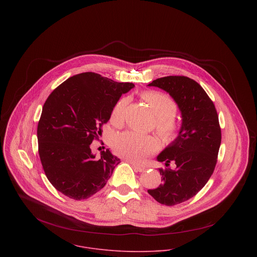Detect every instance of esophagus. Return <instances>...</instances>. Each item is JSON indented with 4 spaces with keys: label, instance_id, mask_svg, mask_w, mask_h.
Instances as JSON below:
<instances>
[{
    "label": "esophagus",
    "instance_id": "34e87169",
    "mask_svg": "<svg viewBox=\"0 0 257 257\" xmlns=\"http://www.w3.org/2000/svg\"><path fill=\"white\" fill-rule=\"evenodd\" d=\"M131 164H132V165H133V167H134L137 171H139V172H144V171H146V170H147V168H146V167H144V166L137 165V164H135V163H133V162H131Z\"/></svg>",
    "mask_w": 257,
    "mask_h": 257
}]
</instances>
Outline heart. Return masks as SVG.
<instances>
[{"mask_svg": "<svg viewBox=\"0 0 257 257\" xmlns=\"http://www.w3.org/2000/svg\"><path fill=\"white\" fill-rule=\"evenodd\" d=\"M142 98L157 116L156 127L158 133L165 139L174 138L178 131V124L173 119L177 112L175 102L168 95L157 91L145 92L142 94ZM127 103V98H121L113 106L110 112V121L113 124H120L122 122L123 111ZM111 146L117 155L135 163H141L156 151L158 142L152 137H144L133 132H124L113 138Z\"/></svg>", "mask_w": 257, "mask_h": 257, "instance_id": "b5f03b06", "label": "heart"}]
</instances>
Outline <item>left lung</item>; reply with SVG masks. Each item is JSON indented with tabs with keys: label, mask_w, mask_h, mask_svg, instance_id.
I'll return each instance as SVG.
<instances>
[{
	"label": "left lung",
	"mask_w": 257,
	"mask_h": 257,
	"mask_svg": "<svg viewBox=\"0 0 257 257\" xmlns=\"http://www.w3.org/2000/svg\"><path fill=\"white\" fill-rule=\"evenodd\" d=\"M148 86L167 92L181 111L177 138L157 156L166 167L173 163L174 168H160L162 183L147 191L158 203L174 206L194 197L212 176L221 141L219 116L212 100L193 79L167 76Z\"/></svg>",
	"instance_id": "1"
}]
</instances>
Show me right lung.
Wrapping results in <instances>:
<instances>
[{
    "label": "right lung",
    "mask_w": 257,
    "mask_h": 257,
    "mask_svg": "<svg viewBox=\"0 0 257 257\" xmlns=\"http://www.w3.org/2000/svg\"><path fill=\"white\" fill-rule=\"evenodd\" d=\"M135 87L100 74H77L59 85L45 101L37 125L38 153L53 187L74 199H87L110 179L120 162L110 150L98 158L90 145L122 94Z\"/></svg>",
    "instance_id": "add662e5"
}]
</instances>
